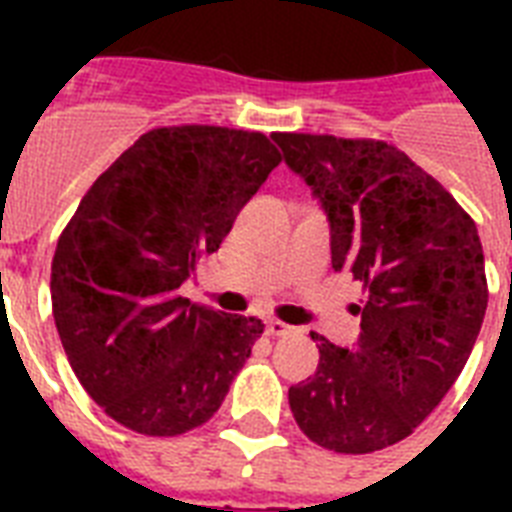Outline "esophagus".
<instances>
[{"label": "esophagus", "instance_id": "1", "mask_svg": "<svg viewBox=\"0 0 512 512\" xmlns=\"http://www.w3.org/2000/svg\"><path fill=\"white\" fill-rule=\"evenodd\" d=\"M292 332V327H287V324H281V321L271 319V321H265V335H271V337H284Z\"/></svg>", "mask_w": 512, "mask_h": 512}]
</instances>
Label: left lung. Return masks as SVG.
Here are the masks:
<instances>
[{"label":"left lung","instance_id":"left-lung-1","mask_svg":"<svg viewBox=\"0 0 512 512\" xmlns=\"http://www.w3.org/2000/svg\"><path fill=\"white\" fill-rule=\"evenodd\" d=\"M273 140L327 215L332 268L366 289L353 348L311 332L319 369L289 388V409L324 449L377 452L441 404L476 345L489 303L478 228L396 146L297 132Z\"/></svg>","mask_w":512,"mask_h":512}]
</instances>
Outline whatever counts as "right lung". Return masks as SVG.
<instances>
[{"label":"right lung","mask_w":512,"mask_h":512,"mask_svg":"<svg viewBox=\"0 0 512 512\" xmlns=\"http://www.w3.org/2000/svg\"><path fill=\"white\" fill-rule=\"evenodd\" d=\"M279 162L263 132L159 127L84 193L52 257V316L71 369L111 420L180 436L220 409L263 324L177 289Z\"/></svg>","instance_id":"add662e5"}]
</instances>
